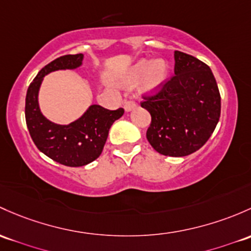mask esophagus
<instances>
[{"mask_svg":"<svg viewBox=\"0 0 251 251\" xmlns=\"http://www.w3.org/2000/svg\"><path fill=\"white\" fill-rule=\"evenodd\" d=\"M136 107H137L136 102H133V101L124 102V109H125V112H131V110H133Z\"/></svg>","mask_w":251,"mask_h":251,"instance_id":"34e87169","label":"esophagus"}]
</instances>
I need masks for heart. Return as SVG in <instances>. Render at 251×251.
<instances>
[{"label":"heart","instance_id":"b5f03b06","mask_svg":"<svg viewBox=\"0 0 251 251\" xmlns=\"http://www.w3.org/2000/svg\"><path fill=\"white\" fill-rule=\"evenodd\" d=\"M168 78V65L163 59H139L117 79L121 86H127L141 79L139 90L144 94H154L163 86Z\"/></svg>","mask_w":251,"mask_h":251}]
</instances>
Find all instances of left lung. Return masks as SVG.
Listing matches in <instances>:
<instances>
[{
    "instance_id": "obj_1",
    "label": "left lung",
    "mask_w": 251,
    "mask_h": 251,
    "mask_svg": "<svg viewBox=\"0 0 251 251\" xmlns=\"http://www.w3.org/2000/svg\"><path fill=\"white\" fill-rule=\"evenodd\" d=\"M174 77L142 107L151 115L147 139L165 156L181 157L197 151L214 132L221 99L209 66L174 51Z\"/></svg>"
}]
</instances>
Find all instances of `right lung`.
I'll use <instances>...</instances> for the list:
<instances>
[{"label":"right lung","instance_id":"add662e5","mask_svg":"<svg viewBox=\"0 0 251 251\" xmlns=\"http://www.w3.org/2000/svg\"><path fill=\"white\" fill-rule=\"evenodd\" d=\"M83 54L55 59L39 71L26 94V125L33 143L39 151L68 167H80L96 160L103 150L110 126L124 114L123 108L109 110L91 104L80 118L68 125L52 123L44 117L38 103L44 77L55 71L77 70L83 65Z\"/></svg>","mask_w":251,"mask_h":251}]
</instances>
